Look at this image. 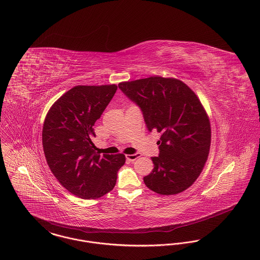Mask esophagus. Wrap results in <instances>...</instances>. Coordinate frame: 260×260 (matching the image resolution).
I'll use <instances>...</instances> for the list:
<instances>
[{
  "label": "esophagus",
  "instance_id": "obj_1",
  "mask_svg": "<svg viewBox=\"0 0 260 260\" xmlns=\"http://www.w3.org/2000/svg\"><path fill=\"white\" fill-rule=\"evenodd\" d=\"M141 155H140V153H133V154H127L126 155V158L128 159V160H130V161H134V160H136L138 157H140Z\"/></svg>",
  "mask_w": 260,
  "mask_h": 260
}]
</instances>
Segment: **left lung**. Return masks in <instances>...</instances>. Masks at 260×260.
Segmentation results:
<instances>
[{"instance_id": "1", "label": "left lung", "mask_w": 260, "mask_h": 260, "mask_svg": "<svg viewBox=\"0 0 260 260\" xmlns=\"http://www.w3.org/2000/svg\"><path fill=\"white\" fill-rule=\"evenodd\" d=\"M118 87L141 109L148 130L161 134L146 186L166 196L185 191L203 171L210 148V123L200 100L175 78L152 76Z\"/></svg>"}]
</instances>
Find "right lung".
Returning a JSON list of instances; mask_svg holds the SVG:
<instances>
[{"instance_id":"1","label":"right lung","mask_w":260,"mask_h":260,"mask_svg":"<svg viewBox=\"0 0 260 260\" xmlns=\"http://www.w3.org/2000/svg\"><path fill=\"white\" fill-rule=\"evenodd\" d=\"M117 86H75L60 96L47 113L42 141L47 164L68 191L84 200L111 191L125 155L99 154L92 142L93 126Z\"/></svg>"}]
</instances>
